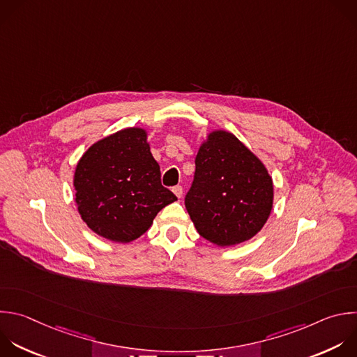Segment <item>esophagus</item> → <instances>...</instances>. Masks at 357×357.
I'll list each match as a JSON object with an SVG mask.
<instances>
[{"label":"esophagus","instance_id":"34e87169","mask_svg":"<svg viewBox=\"0 0 357 357\" xmlns=\"http://www.w3.org/2000/svg\"><path fill=\"white\" fill-rule=\"evenodd\" d=\"M172 192L175 193L176 197H182V193H183V188L181 185H176L172 188Z\"/></svg>","mask_w":357,"mask_h":357}]
</instances>
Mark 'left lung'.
I'll return each instance as SVG.
<instances>
[{"label": "left lung", "mask_w": 357, "mask_h": 357, "mask_svg": "<svg viewBox=\"0 0 357 357\" xmlns=\"http://www.w3.org/2000/svg\"><path fill=\"white\" fill-rule=\"evenodd\" d=\"M195 164L185 206L197 232L218 247L251 240L273 206V183L265 165L222 130L208 135Z\"/></svg>", "instance_id": "left-lung-1"}]
</instances>
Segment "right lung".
I'll use <instances>...</instances> for the list:
<instances>
[{
	"instance_id": "1",
	"label": "right lung",
	"mask_w": 357,
	"mask_h": 357,
	"mask_svg": "<svg viewBox=\"0 0 357 357\" xmlns=\"http://www.w3.org/2000/svg\"><path fill=\"white\" fill-rule=\"evenodd\" d=\"M75 202L86 225L114 243L143 235L157 213L176 200L161 185L147 133L130 128L110 135L81 157L74 175Z\"/></svg>"
}]
</instances>
